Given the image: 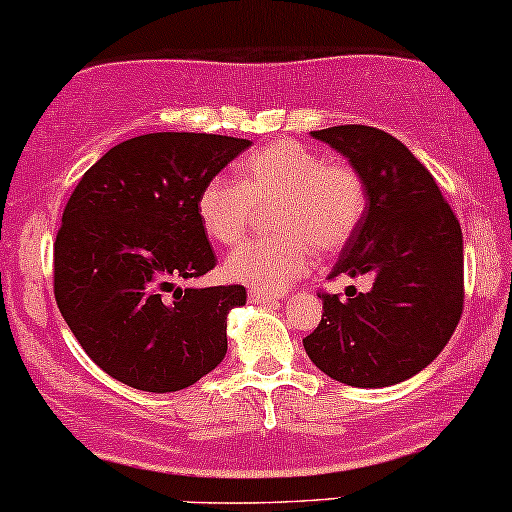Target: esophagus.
Here are the masks:
<instances>
[{"label": "esophagus", "mask_w": 512, "mask_h": 512, "mask_svg": "<svg viewBox=\"0 0 512 512\" xmlns=\"http://www.w3.org/2000/svg\"><path fill=\"white\" fill-rule=\"evenodd\" d=\"M248 300L252 305H272V303H276V295H269V293H262V291H250Z\"/></svg>", "instance_id": "34e87169"}]
</instances>
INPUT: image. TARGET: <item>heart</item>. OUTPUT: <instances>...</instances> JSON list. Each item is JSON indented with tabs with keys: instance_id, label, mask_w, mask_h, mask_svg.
I'll return each mask as SVG.
<instances>
[{
	"instance_id": "1",
	"label": "heart",
	"mask_w": 512,
	"mask_h": 512,
	"mask_svg": "<svg viewBox=\"0 0 512 512\" xmlns=\"http://www.w3.org/2000/svg\"><path fill=\"white\" fill-rule=\"evenodd\" d=\"M274 205V236L252 240L224 262V276L252 291L281 293L312 264V248L338 252L360 229L367 188L350 164H329L295 140H276L240 164V181L214 176L197 195V217L221 245H236L255 207Z\"/></svg>"
}]
</instances>
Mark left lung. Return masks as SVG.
Returning <instances> with one entry per match:
<instances>
[{"label": "left lung", "mask_w": 512, "mask_h": 512, "mask_svg": "<svg viewBox=\"0 0 512 512\" xmlns=\"http://www.w3.org/2000/svg\"><path fill=\"white\" fill-rule=\"evenodd\" d=\"M362 176L367 209L343 245L338 274L372 276V291L322 293V322L303 338L331 379L381 389L415 377L463 315V231L434 176L393 135L372 126L312 131Z\"/></svg>", "instance_id": "obj_1"}]
</instances>
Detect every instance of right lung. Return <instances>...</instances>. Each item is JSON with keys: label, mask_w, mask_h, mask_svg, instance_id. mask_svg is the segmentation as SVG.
<instances>
[{"label": "right lung", "mask_w": 512, "mask_h": 512, "mask_svg": "<svg viewBox=\"0 0 512 512\" xmlns=\"http://www.w3.org/2000/svg\"><path fill=\"white\" fill-rule=\"evenodd\" d=\"M252 143L147 133L112 147L66 202L54 243V298L97 367L138 391L193 386L226 355L243 286L181 288L214 269L197 195Z\"/></svg>", "instance_id": "1"}]
</instances>
